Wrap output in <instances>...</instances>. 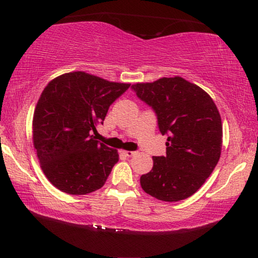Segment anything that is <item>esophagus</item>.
<instances>
[{
  "instance_id": "1",
  "label": "esophagus",
  "mask_w": 258,
  "mask_h": 258,
  "mask_svg": "<svg viewBox=\"0 0 258 258\" xmlns=\"http://www.w3.org/2000/svg\"><path fill=\"white\" fill-rule=\"evenodd\" d=\"M120 152L124 156H126V157H132V156H134L135 154H137V152H135V151H128V150H120Z\"/></svg>"
}]
</instances>
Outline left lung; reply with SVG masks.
I'll return each mask as SVG.
<instances>
[{"instance_id":"left-lung-1","label":"left lung","mask_w":258,"mask_h":258,"mask_svg":"<svg viewBox=\"0 0 258 258\" xmlns=\"http://www.w3.org/2000/svg\"><path fill=\"white\" fill-rule=\"evenodd\" d=\"M154 109L161 134H167L166 156L140 178L148 195L163 202L189 198L218 163L222 150L221 115L207 92L180 76L132 85Z\"/></svg>"}]
</instances>
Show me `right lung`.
<instances>
[{
	"mask_svg": "<svg viewBox=\"0 0 258 258\" xmlns=\"http://www.w3.org/2000/svg\"><path fill=\"white\" fill-rule=\"evenodd\" d=\"M130 86L73 72L53 78L43 90L34 111L33 142L43 173L59 190L87 195L106 183L119 155L93 133Z\"/></svg>",
	"mask_w": 258,
	"mask_h": 258,
	"instance_id": "right-lung-1",
	"label": "right lung"
}]
</instances>
